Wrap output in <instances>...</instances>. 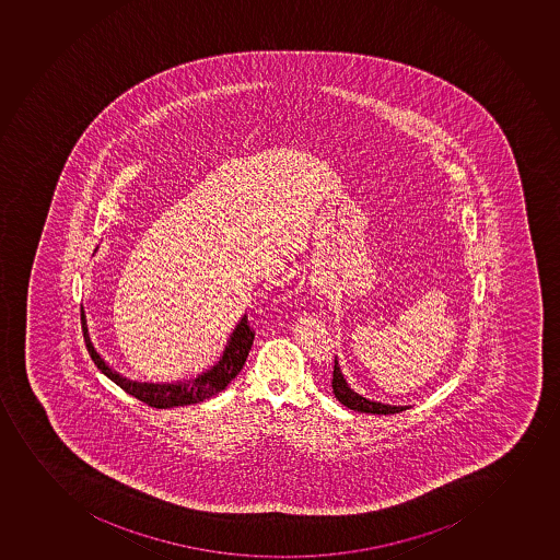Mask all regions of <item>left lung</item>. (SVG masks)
Masks as SVG:
<instances>
[{
	"label": "left lung",
	"instance_id": "obj_1",
	"mask_svg": "<svg viewBox=\"0 0 560 560\" xmlns=\"http://www.w3.org/2000/svg\"><path fill=\"white\" fill-rule=\"evenodd\" d=\"M332 392L340 404L346 405L348 409L357 410V412H366V415H396L409 407H396V405L380 404V401H370L366 397L359 396L355 390L349 388L348 383L343 380L340 366L335 359V370H332Z\"/></svg>",
	"mask_w": 560,
	"mask_h": 560
}]
</instances>
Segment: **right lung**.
Here are the masks:
<instances>
[{
    "label": "right lung",
    "mask_w": 560,
    "mask_h": 560,
    "mask_svg": "<svg viewBox=\"0 0 560 560\" xmlns=\"http://www.w3.org/2000/svg\"><path fill=\"white\" fill-rule=\"evenodd\" d=\"M81 325H83L84 343H86V349H89L97 370L105 373L108 380L120 386L121 390H126L127 394H131L132 397H137L140 401H144L145 405L155 407V409L185 407V405L199 404V401H205L209 397L217 396L218 392H222L241 372L247 355H249L253 338H255V332L247 324V316H244L236 325L231 338H229L220 361L211 366V370L199 373L198 377H194V380L163 383L161 385V383H139V381L127 380V377L108 366L107 362L103 361L102 355L97 353L94 343H92L83 307H81Z\"/></svg>",
    "instance_id": "1"
}]
</instances>
